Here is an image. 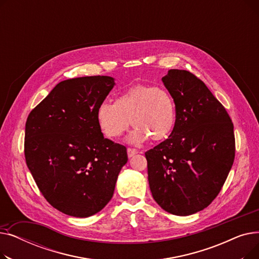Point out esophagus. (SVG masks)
<instances>
[{
    "label": "esophagus",
    "mask_w": 259,
    "mask_h": 259,
    "mask_svg": "<svg viewBox=\"0 0 259 259\" xmlns=\"http://www.w3.org/2000/svg\"><path fill=\"white\" fill-rule=\"evenodd\" d=\"M127 153H128V157H132L134 156L135 154H138L139 151L137 150V149H131V148H128L127 149Z\"/></svg>",
    "instance_id": "esophagus-1"
}]
</instances>
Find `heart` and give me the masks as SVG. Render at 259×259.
<instances>
[{
  "label": "heart",
  "instance_id": "b5f03b06",
  "mask_svg": "<svg viewBox=\"0 0 259 259\" xmlns=\"http://www.w3.org/2000/svg\"><path fill=\"white\" fill-rule=\"evenodd\" d=\"M97 121L101 131L111 140L120 138L132 124L135 128L127 139L128 143L138 145L149 138L162 141L175 126V102L164 88L137 85L119 94L115 103H101L97 109Z\"/></svg>",
  "mask_w": 259,
  "mask_h": 259
}]
</instances>
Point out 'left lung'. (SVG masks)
<instances>
[{
	"mask_svg": "<svg viewBox=\"0 0 259 259\" xmlns=\"http://www.w3.org/2000/svg\"><path fill=\"white\" fill-rule=\"evenodd\" d=\"M176 107L169 138L145 153L154 200L187 216L207 208L222 190L235 156L233 124L202 80L171 69L161 78Z\"/></svg>",
	"mask_w": 259,
	"mask_h": 259,
	"instance_id": "8db88e82",
	"label": "left lung"
}]
</instances>
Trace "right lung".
<instances>
[{
    "mask_svg": "<svg viewBox=\"0 0 259 259\" xmlns=\"http://www.w3.org/2000/svg\"><path fill=\"white\" fill-rule=\"evenodd\" d=\"M114 85L106 75L63 80L27 117V167L46 200L64 214L100 212L128 161L126 147L105 139L97 121V109Z\"/></svg>",
    "mask_w": 259,
    "mask_h": 259,
    "instance_id": "right-lung-1",
    "label": "right lung"
}]
</instances>
